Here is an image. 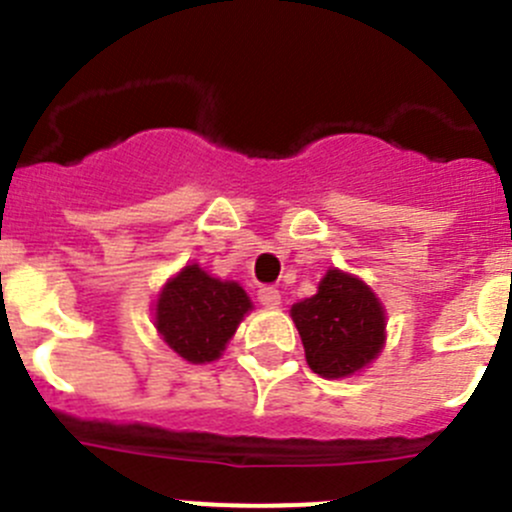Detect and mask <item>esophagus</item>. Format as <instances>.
I'll return each mask as SVG.
<instances>
[{
    "mask_svg": "<svg viewBox=\"0 0 512 512\" xmlns=\"http://www.w3.org/2000/svg\"><path fill=\"white\" fill-rule=\"evenodd\" d=\"M257 299H260L262 307L275 309V307H280L282 294H280V289H275V287H262L260 292H257Z\"/></svg>",
    "mask_w": 512,
    "mask_h": 512,
    "instance_id": "esophagus-1",
    "label": "esophagus"
}]
</instances>
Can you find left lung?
I'll list each match as a JSON object with an SVG mask.
<instances>
[{"label": "left lung", "mask_w": 512, "mask_h": 512, "mask_svg": "<svg viewBox=\"0 0 512 512\" xmlns=\"http://www.w3.org/2000/svg\"><path fill=\"white\" fill-rule=\"evenodd\" d=\"M314 374L344 379L369 366L384 349L386 312L359 277L327 270L317 294L289 309Z\"/></svg>", "instance_id": "8db88e82"}]
</instances>
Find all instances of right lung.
Returning a JSON list of instances; mask_svg holds the SVG:
<instances>
[{
  "instance_id": "add662e5",
  "label": "right lung",
  "mask_w": 512,
  "mask_h": 512,
  "mask_svg": "<svg viewBox=\"0 0 512 512\" xmlns=\"http://www.w3.org/2000/svg\"><path fill=\"white\" fill-rule=\"evenodd\" d=\"M250 309V297L237 282H223L203 267L185 265L160 289L156 329L185 361L208 364L220 359Z\"/></svg>"
}]
</instances>
